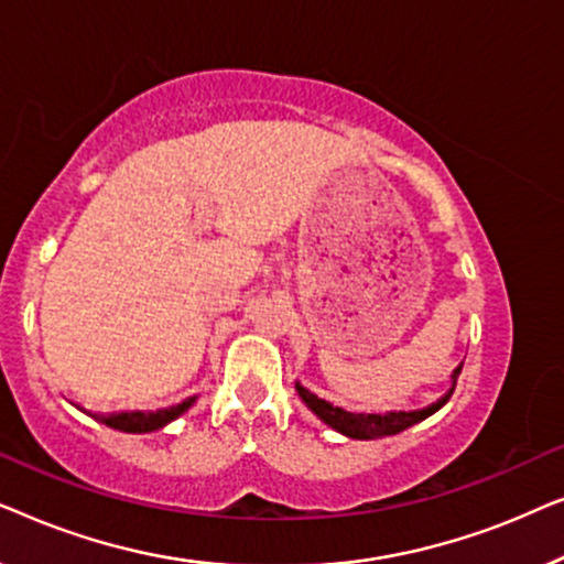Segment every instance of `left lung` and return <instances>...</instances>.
Returning a JSON list of instances; mask_svg holds the SVG:
<instances>
[{
    "mask_svg": "<svg viewBox=\"0 0 564 564\" xmlns=\"http://www.w3.org/2000/svg\"><path fill=\"white\" fill-rule=\"evenodd\" d=\"M462 372V365L454 369L452 372V388L444 392L442 398L436 400V403H431L426 408H419V411H388V413H351V411H344V408H338L334 403H328V400H323L311 392L303 384L295 382V390L297 395L303 398V403L311 408V411L318 415V419L330 426L338 434L349 436V438H359V442H372V438H384V436H395L400 431L415 426V423L426 421L429 415H434L436 411H442V408L449 403L454 388H457V377Z\"/></svg>",
    "mask_w": 564,
    "mask_h": 564,
    "instance_id": "1",
    "label": "left lung"
}]
</instances>
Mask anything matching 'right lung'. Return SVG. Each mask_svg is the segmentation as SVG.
Masks as SVG:
<instances>
[{"label":"right lung","instance_id":"1","mask_svg":"<svg viewBox=\"0 0 564 564\" xmlns=\"http://www.w3.org/2000/svg\"><path fill=\"white\" fill-rule=\"evenodd\" d=\"M197 395H192L184 400L180 405H172V408H164V411H153V413H143V411H133V413H112V415H97L99 423H105V426L110 429H118V431H126V434H151V431H161L169 423L180 419L189 411L192 405H195Z\"/></svg>","mask_w":564,"mask_h":564}]
</instances>
